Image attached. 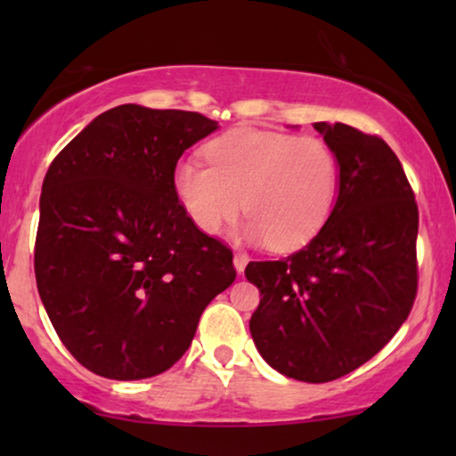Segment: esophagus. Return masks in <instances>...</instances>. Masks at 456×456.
Wrapping results in <instances>:
<instances>
[{
    "mask_svg": "<svg viewBox=\"0 0 456 456\" xmlns=\"http://www.w3.org/2000/svg\"><path fill=\"white\" fill-rule=\"evenodd\" d=\"M247 261H248V257H247L245 253H236V255H234V270L239 272V273L245 272V267H247Z\"/></svg>",
    "mask_w": 456,
    "mask_h": 456,
    "instance_id": "1",
    "label": "esophagus"
}]
</instances>
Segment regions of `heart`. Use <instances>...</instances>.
<instances>
[{"mask_svg": "<svg viewBox=\"0 0 456 456\" xmlns=\"http://www.w3.org/2000/svg\"><path fill=\"white\" fill-rule=\"evenodd\" d=\"M205 155L209 166L183 159L172 172L180 208L205 234H217L245 208L242 240L292 251L332 214L338 159L317 136L236 128L211 141Z\"/></svg>", "mask_w": 456, "mask_h": 456, "instance_id": "obj_1", "label": "heart"}]
</instances>
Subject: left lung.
<instances>
[{
	"instance_id": "obj_1",
	"label": "left lung",
	"mask_w": 456,
	"mask_h": 456,
	"mask_svg": "<svg viewBox=\"0 0 456 456\" xmlns=\"http://www.w3.org/2000/svg\"><path fill=\"white\" fill-rule=\"evenodd\" d=\"M338 159L332 214L307 247L251 261L261 292L248 322L267 365L309 384L338 379L382 351L417 295L415 195L401 161L348 124L315 122Z\"/></svg>"
}]
</instances>
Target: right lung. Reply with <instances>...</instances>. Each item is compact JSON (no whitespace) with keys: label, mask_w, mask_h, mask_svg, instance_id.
<instances>
[{"label":"right lung","mask_w":456,"mask_h":456,"mask_svg":"<svg viewBox=\"0 0 456 456\" xmlns=\"http://www.w3.org/2000/svg\"><path fill=\"white\" fill-rule=\"evenodd\" d=\"M217 128L197 111L118 105L49 166L37 289L60 340L97 376L170 370L234 282L232 251L186 217L172 189L183 153Z\"/></svg>","instance_id":"obj_1"}]
</instances>
